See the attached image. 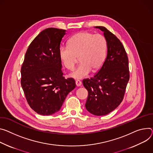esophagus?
Listing matches in <instances>:
<instances>
[{"instance_id":"esophagus-1","label":"esophagus","mask_w":153,"mask_h":153,"mask_svg":"<svg viewBox=\"0 0 153 153\" xmlns=\"http://www.w3.org/2000/svg\"><path fill=\"white\" fill-rule=\"evenodd\" d=\"M76 84L77 87H80L82 85V82L79 80H76Z\"/></svg>"}]
</instances>
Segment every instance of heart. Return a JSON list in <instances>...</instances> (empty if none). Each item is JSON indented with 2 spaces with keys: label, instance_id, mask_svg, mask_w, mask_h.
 <instances>
[{
  "label": "heart",
  "instance_id": "heart-1",
  "mask_svg": "<svg viewBox=\"0 0 153 153\" xmlns=\"http://www.w3.org/2000/svg\"><path fill=\"white\" fill-rule=\"evenodd\" d=\"M107 41L101 34L82 32L73 35L68 41V46L59 48V55L64 66L73 70L77 57L80 62L71 76L81 79L91 71L96 72L102 67L106 56Z\"/></svg>",
  "mask_w": 153,
  "mask_h": 153
}]
</instances>
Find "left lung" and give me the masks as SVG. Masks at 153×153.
Returning a JSON list of instances; mask_svg holds the SVG:
<instances>
[{
	"label": "left lung",
	"instance_id": "8db88e82",
	"mask_svg": "<svg viewBox=\"0 0 153 153\" xmlns=\"http://www.w3.org/2000/svg\"><path fill=\"white\" fill-rule=\"evenodd\" d=\"M104 32L107 54L100 70L90 79L83 80L88 92L85 107L94 115H105L122 102L129 80V60L120 40L102 26H96Z\"/></svg>",
	"mask_w": 153,
	"mask_h": 153
}]
</instances>
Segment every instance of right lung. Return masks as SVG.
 Instances as JSON below:
<instances>
[{
    "instance_id": "1",
    "label": "right lung",
    "mask_w": 153,
    "mask_h": 153,
    "mask_svg": "<svg viewBox=\"0 0 153 153\" xmlns=\"http://www.w3.org/2000/svg\"><path fill=\"white\" fill-rule=\"evenodd\" d=\"M66 30L48 28L32 41L22 65L21 84L26 100L35 112L50 115L60 110L76 87L73 78L65 79L59 55Z\"/></svg>"
}]
</instances>
